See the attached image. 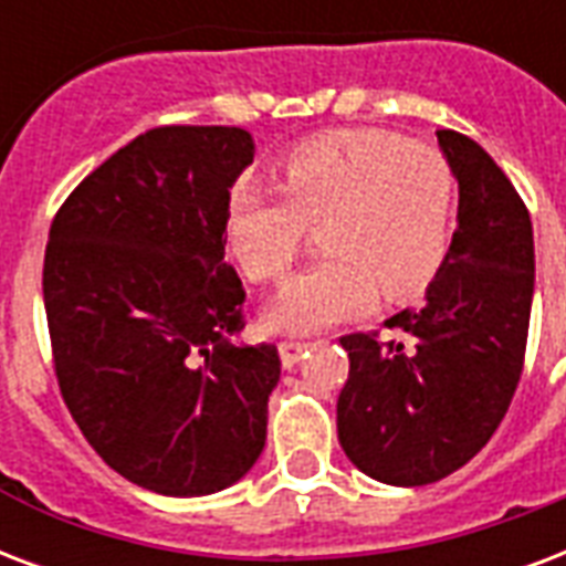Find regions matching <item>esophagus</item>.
Here are the masks:
<instances>
[{
    "mask_svg": "<svg viewBox=\"0 0 566 566\" xmlns=\"http://www.w3.org/2000/svg\"><path fill=\"white\" fill-rule=\"evenodd\" d=\"M305 350H308V344H305V340H282V344H279V356H282L284 368L287 370L296 368Z\"/></svg>",
    "mask_w": 566,
    "mask_h": 566,
    "instance_id": "34e87169",
    "label": "esophagus"
}]
</instances>
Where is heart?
<instances>
[{"instance_id": "1", "label": "heart", "mask_w": 566, "mask_h": 566, "mask_svg": "<svg viewBox=\"0 0 566 566\" xmlns=\"http://www.w3.org/2000/svg\"><path fill=\"white\" fill-rule=\"evenodd\" d=\"M454 216V171L427 142L386 133H335L284 159L279 187H243L228 201L226 231L254 282H279L323 226L329 258L284 284L266 323L317 332L368 312L379 287L403 300L433 279Z\"/></svg>"}]
</instances>
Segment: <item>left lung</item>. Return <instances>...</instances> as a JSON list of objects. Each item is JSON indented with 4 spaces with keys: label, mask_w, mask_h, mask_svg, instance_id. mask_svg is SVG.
<instances>
[{
    "label": "left lung",
    "mask_w": 566,
    "mask_h": 566,
    "mask_svg": "<svg viewBox=\"0 0 566 566\" xmlns=\"http://www.w3.org/2000/svg\"><path fill=\"white\" fill-rule=\"evenodd\" d=\"M454 171L457 231L424 300L388 317L403 340L344 335L350 377L338 442L379 484L421 486L490 442L523 374L534 296V234L523 198L478 142L439 129Z\"/></svg>",
    "instance_id": "1"
}]
</instances>
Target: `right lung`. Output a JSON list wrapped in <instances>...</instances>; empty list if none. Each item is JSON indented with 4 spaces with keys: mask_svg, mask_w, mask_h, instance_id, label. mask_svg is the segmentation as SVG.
Returning a JSON list of instances; mask_svg holds the SVG:
<instances>
[{
    "mask_svg": "<svg viewBox=\"0 0 566 566\" xmlns=\"http://www.w3.org/2000/svg\"><path fill=\"white\" fill-rule=\"evenodd\" d=\"M240 127H157L73 189L43 254L55 377L103 463L159 495L237 484L264 451L282 377L243 344V282L226 264Z\"/></svg>",
    "mask_w": 566,
    "mask_h": 566,
    "instance_id": "1",
    "label": "right lung"
}]
</instances>
